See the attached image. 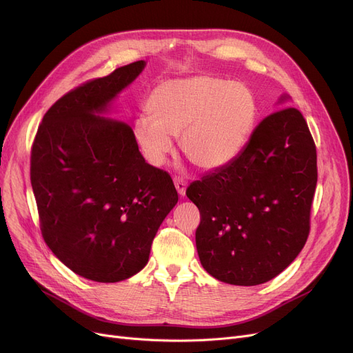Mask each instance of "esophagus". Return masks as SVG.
Segmentation results:
<instances>
[{
    "label": "esophagus",
    "mask_w": 353,
    "mask_h": 353,
    "mask_svg": "<svg viewBox=\"0 0 353 353\" xmlns=\"http://www.w3.org/2000/svg\"><path fill=\"white\" fill-rule=\"evenodd\" d=\"M174 186L177 189V193L183 197L186 194V188H188V183L184 181L181 177H174Z\"/></svg>",
    "instance_id": "esophagus-1"
}]
</instances>
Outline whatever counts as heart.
Segmentation results:
<instances>
[{
	"label": "heart",
	"instance_id": "1",
	"mask_svg": "<svg viewBox=\"0 0 353 353\" xmlns=\"http://www.w3.org/2000/svg\"><path fill=\"white\" fill-rule=\"evenodd\" d=\"M152 113L134 121V134L145 159L160 165L173 152V139L201 170L230 163L243 147L256 117L252 91L213 74L169 80L150 97Z\"/></svg>",
	"mask_w": 353,
	"mask_h": 353
}]
</instances>
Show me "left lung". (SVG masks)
<instances>
[{
    "mask_svg": "<svg viewBox=\"0 0 353 353\" xmlns=\"http://www.w3.org/2000/svg\"><path fill=\"white\" fill-rule=\"evenodd\" d=\"M318 181L316 145L294 107L266 116L237 157L193 181L196 246L217 281L254 286L283 272L303 249Z\"/></svg>",
    "mask_w": 353,
    "mask_h": 353,
    "instance_id": "1",
    "label": "left lung"
}]
</instances>
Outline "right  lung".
<instances>
[{
  "label": "right lung",
  "mask_w": 353,
  "mask_h": 353,
  "mask_svg": "<svg viewBox=\"0 0 353 353\" xmlns=\"http://www.w3.org/2000/svg\"><path fill=\"white\" fill-rule=\"evenodd\" d=\"M144 64L119 67L65 92L44 114L31 147L44 242L68 269L94 282L140 272L179 200L170 174L145 163L132 127L96 116Z\"/></svg>",
  "instance_id": "right-lung-1"
}]
</instances>
